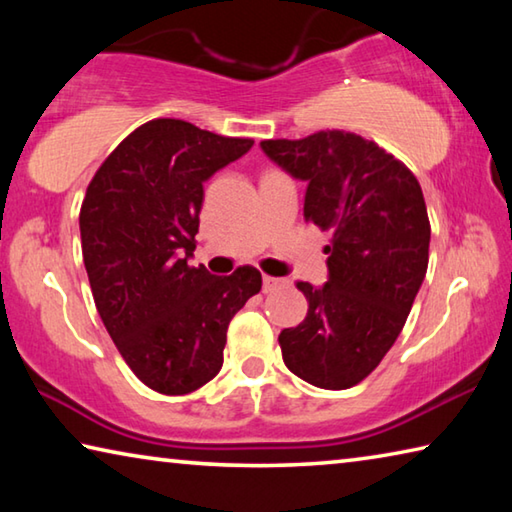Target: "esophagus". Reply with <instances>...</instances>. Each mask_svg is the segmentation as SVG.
I'll list each match as a JSON object with an SVG mask.
<instances>
[{
  "mask_svg": "<svg viewBox=\"0 0 512 512\" xmlns=\"http://www.w3.org/2000/svg\"><path fill=\"white\" fill-rule=\"evenodd\" d=\"M277 287H282V280H277V277H271V275H264V291H273Z\"/></svg>",
  "mask_w": 512,
  "mask_h": 512,
  "instance_id": "esophagus-1",
  "label": "esophagus"
}]
</instances>
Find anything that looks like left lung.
Masks as SVG:
<instances>
[{
    "label": "left lung",
    "instance_id": "obj_1",
    "mask_svg": "<svg viewBox=\"0 0 512 512\" xmlns=\"http://www.w3.org/2000/svg\"><path fill=\"white\" fill-rule=\"evenodd\" d=\"M262 149L307 180L305 221L332 232L325 287L296 282L309 309L298 327L282 329V359L311 386L345 391L393 348L427 273L422 187L404 162L350 131L264 140Z\"/></svg>",
    "mask_w": 512,
    "mask_h": 512
}]
</instances>
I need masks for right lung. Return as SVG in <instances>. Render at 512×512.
Masks as SVG:
<instances>
[{
  "instance_id": "right-lung-1",
  "label": "right lung",
  "mask_w": 512,
  "mask_h": 512,
  "mask_svg": "<svg viewBox=\"0 0 512 512\" xmlns=\"http://www.w3.org/2000/svg\"><path fill=\"white\" fill-rule=\"evenodd\" d=\"M253 140L183 119H151L94 173L79 225L94 305L135 377L162 395L219 375L232 316L262 289L255 266L210 275L189 266L203 183Z\"/></svg>"
}]
</instances>
